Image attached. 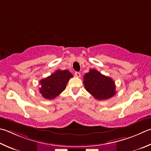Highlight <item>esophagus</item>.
<instances>
[{"instance_id": "1", "label": "esophagus", "mask_w": 151, "mask_h": 151, "mask_svg": "<svg viewBox=\"0 0 151 151\" xmlns=\"http://www.w3.org/2000/svg\"><path fill=\"white\" fill-rule=\"evenodd\" d=\"M75 76H76V77H78V78L81 77V73L79 72H75Z\"/></svg>"}]
</instances>
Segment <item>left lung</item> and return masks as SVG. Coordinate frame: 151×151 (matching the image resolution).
<instances>
[{
    "label": "left lung",
    "instance_id": "1",
    "mask_svg": "<svg viewBox=\"0 0 151 151\" xmlns=\"http://www.w3.org/2000/svg\"><path fill=\"white\" fill-rule=\"evenodd\" d=\"M83 84L86 90L96 99H109L116 94L113 79L102 75L96 69H90L84 75Z\"/></svg>",
    "mask_w": 151,
    "mask_h": 151
}]
</instances>
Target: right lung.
I'll return each mask as SVG.
<instances>
[{"instance_id": "right-lung-1", "label": "right lung", "mask_w": 151, "mask_h": 151, "mask_svg": "<svg viewBox=\"0 0 151 151\" xmlns=\"http://www.w3.org/2000/svg\"><path fill=\"white\" fill-rule=\"evenodd\" d=\"M73 75L68 70H56L53 74L40 81V93L47 100L56 98L63 91Z\"/></svg>"}]
</instances>
